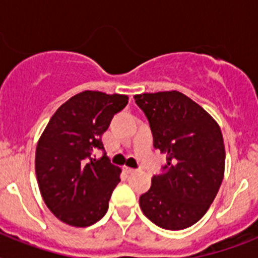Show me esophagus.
Masks as SVG:
<instances>
[{"instance_id":"34e87169","label":"esophagus","mask_w":258,"mask_h":258,"mask_svg":"<svg viewBox=\"0 0 258 258\" xmlns=\"http://www.w3.org/2000/svg\"><path fill=\"white\" fill-rule=\"evenodd\" d=\"M124 172L127 173V174H132V173L136 172V169H133L131 166H124Z\"/></svg>"}]
</instances>
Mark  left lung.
I'll return each instance as SVG.
<instances>
[{"instance_id": "left-lung-1", "label": "left lung", "mask_w": 258, "mask_h": 258, "mask_svg": "<svg viewBox=\"0 0 258 258\" xmlns=\"http://www.w3.org/2000/svg\"><path fill=\"white\" fill-rule=\"evenodd\" d=\"M134 99L149 118L155 149L166 154L164 173L141 195V209L159 227L187 229L207 213L222 183L226 154L220 125L177 90Z\"/></svg>"}]
</instances>
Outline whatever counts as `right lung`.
Returning a JSON list of instances; mask_svg holds the SVG:
<instances>
[{
	"label": "right lung",
	"instance_id": "obj_1",
	"mask_svg": "<svg viewBox=\"0 0 258 258\" xmlns=\"http://www.w3.org/2000/svg\"><path fill=\"white\" fill-rule=\"evenodd\" d=\"M124 94L85 90L70 98L51 116L36 149L35 169L45 204L70 226L86 227L108 209L121 169L103 150L102 136L113 115L127 104Z\"/></svg>",
	"mask_w": 258,
	"mask_h": 258
}]
</instances>
